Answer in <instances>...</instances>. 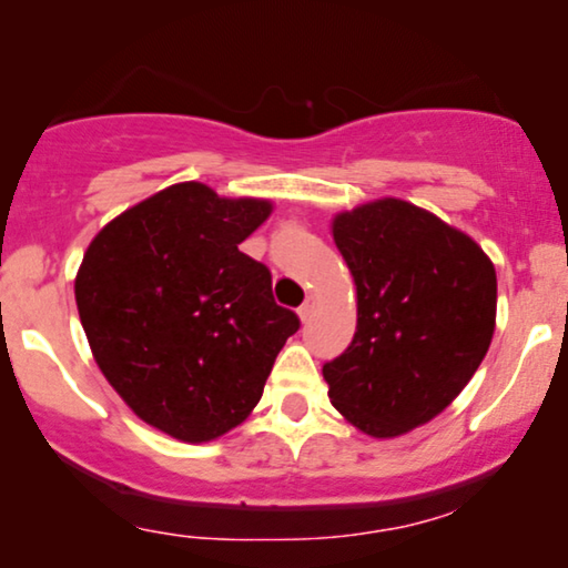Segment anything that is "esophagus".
I'll return each mask as SVG.
<instances>
[{
  "mask_svg": "<svg viewBox=\"0 0 568 568\" xmlns=\"http://www.w3.org/2000/svg\"><path fill=\"white\" fill-rule=\"evenodd\" d=\"M315 305H317L315 297H307V300H305V305L300 307V317H302V321H307V317L315 313Z\"/></svg>",
  "mask_w": 568,
  "mask_h": 568,
  "instance_id": "34e87169",
  "label": "esophagus"
}]
</instances>
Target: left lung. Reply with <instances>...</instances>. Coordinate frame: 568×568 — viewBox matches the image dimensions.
Here are the masks:
<instances>
[{"instance_id": "left-lung-1", "label": "left lung", "mask_w": 568, "mask_h": 568, "mask_svg": "<svg viewBox=\"0 0 568 568\" xmlns=\"http://www.w3.org/2000/svg\"><path fill=\"white\" fill-rule=\"evenodd\" d=\"M356 284V333L323 367L328 398L369 437H400L453 403L491 346L496 271L476 240L400 199L333 216Z\"/></svg>"}]
</instances>
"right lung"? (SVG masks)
<instances>
[{
	"label": "right lung",
	"instance_id": "1",
	"mask_svg": "<svg viewBox=\"0 0 568 568\" xmlns=\"http://www.w3.org/2000/svg\"><path fill=\"white\" fill-rule=\"evenodd\" d=\"M274 204L175 183L92 237L74 278L82 328L123 403L170 437L212 442L243 424L286 338L271 271L240 251Z\"/></svg>",
	"mask_w": 568,
	"mask_h": 568
}]
</instances>
